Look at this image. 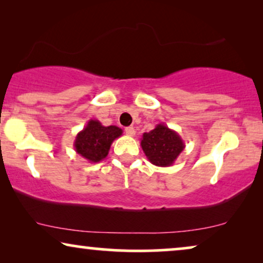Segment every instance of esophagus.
I'll list each match as a JSON object with an SVG mask.
<instances>
[{"label": "esophagus", "instance_id": "esophagus-1", "mask_svg": "<svg viewBox=\"0 0 263 263\" xmlns=\"http://www.w3.org/2000/svg\"><path fill=\"white\" fill-rule=\"evenodd\" d=\"M125 134L127 136H131V137H132V136L136 135V129L132 127V126H128V127L125 128Z\"/></svg>", "mask_w": 263, "mask_h": 263}]
</instances>
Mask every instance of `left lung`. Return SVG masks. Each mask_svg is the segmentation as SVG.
I'll list each match as a JSON object with an SVG mask.
<instances>
[{
    "mask_svg": "<svg viewBox=\"0 0 263 263\" xmlns=\"http://www.w3.org/2000/svg\"><path fill=\"white\" fill-rule=\"evenodd\" d=\"M141 146L153 164L170 167L184 150L185 143L178 132L164 124H159L150 132L143 134Z\"/></svg>",
    "mask_w": 263,
    "mask_h": 263,
    "instance_id": "left-lung-1",
    "label": "left lung"
}]
</instances>
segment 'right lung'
<instances>
[{
	"instance_id": "1",
	"label": "right lung",
	"mask_w": 263,
	"mask_h": 263,
	"mask_svg": "<svg viewBox=\"0 0 263 263\" xmlns=\"http://www.w3.org/2000/svg\"><path fill=\"white\" fill-rule=\"evenodd\" d=\"M122 135V129L118 126H103L99 120L90 119L78 132L73 143L77 154L90 163H97L104 160L109 153L110 145Z\"/></svg>"
}]
</instances>
